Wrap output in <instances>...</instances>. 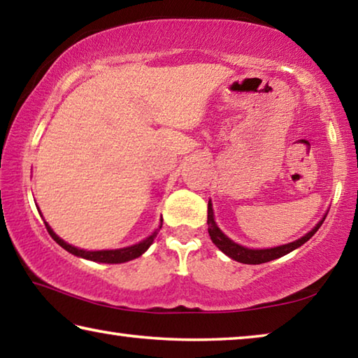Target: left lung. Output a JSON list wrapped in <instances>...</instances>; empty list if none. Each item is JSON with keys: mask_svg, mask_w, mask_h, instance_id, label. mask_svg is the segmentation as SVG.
<instances>
[{"mask_svg": "<svg viewBox=\"0 0 358 358\" xmlns=\"http://www.w3.org/2000/svg\"><path fill=\"white\" fill-rule=\"evenodd\" d=\"M324 220H325V216L317 222V226L314 227L311 232H308L305 237L292 241V243L281 245V246H276V248H268V250H250V248H245V246H241L238 243H235V241L230 240L227 235L222 234V230L216 226L213 207H211V201H208V220H207V224H208V234H210L211 241H213V243L217 248H220V250L224 254H226V256H229L230 259L237 260V262H241V264H250V265L270 262V260H275L278 257L286 256V254H289L290 251H294V250H296V248H300L301 245H305L306 241L317 232V229L322 226Z\"/></svg>", "mask_w": 358, "mask_h": 358, "instance_id": "1", "label": "left lung"}]
</instances>
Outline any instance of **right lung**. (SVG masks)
Listing matches in <instances>:
<instances>
[{
	"label": "right lung",
	"instance_id": "add662e5",
	"mask_svg": "<svg viewBox=\"0 0 358 358\" xmlns=\"http://www.w3.org/2000/svg\"><path fill=\"white\" fill-rule=\"evenodd\" d=\"M45 227L48 230V234H50V237L55 240L59 246L64 248L66 251L71 252V254H74V256L88 259V260H93V262L123 264V262H128V260H132V259H136L138 256H142V254L148 250V248L151 246V243H153V240L156 238L157 232H159V229L162 227V220H161L159 227H157L155 232L150 235V237L142 240L141 243L132 245V246H128V248H121V250H107V251H85V250H78V248L72 246L69 243H66L64 240L59 238L58 235L50 229V226H48L47 222H45Z\"/></svg>",
	"mask_w": 358,
	"mask_h": 358
}]
</instances>
